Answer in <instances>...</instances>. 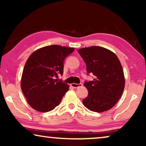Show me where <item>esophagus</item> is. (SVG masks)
I'll return each instance as SVG.
<instances>
[{
    "label": "esophagus",
    "mask_w": 146,
    "mask_h": 146,
    "mask_svg": "<svg viewBox=\"0 0 146 146\" xmlns=\"http://www.w3.org/2000/svg\"><path fill=\"white\" fill-rule=\"evenodd\" d=\"M73 88H78L79 87H81L82 86V84H75V83H73L72 84H71Z\"/></svg>",
    "instance_id": "34e87169"
}]
</instances>
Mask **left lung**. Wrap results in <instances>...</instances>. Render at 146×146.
<instances>
[{
	"label": "left lung",
	"mask_w": 146,
	"mask_h": 146,
	"mask_svg": "<svg viewBox=\"0 0 146 146\" xmlns=\"http://www.w3.org/2000/svg\"><path fill=\"white\" fill-rule=\"evenodd\" d=\"M78 52L86 64L87 72L94 75L92 81L84 84L88 91L82 100L84 106L96 112L109 110L120 98L125 86L119 60L113 52L100 46L83 48Z\"/></svg>",
	"instance_id": "8db88e82"
}]
</instances>
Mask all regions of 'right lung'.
Instances as JSON below:
<instances>
[{
    "mask_svg": "<svg viewBox=\"0 0 146 146\" xmlns=\"http://www.w3.org/2000/svg\"><path fill=\"white\" fill-rule=\"evenodd\" d=\"M74 50V48L46 46L29 57L23 69L21 86L27 102L35 110H52L68 91L69 85L54 77L58 74H63L64 60Z\"/></svg>",
    "mask_w": 146,
    "mask_h": 146,
    "instance_id": "1",
    "label": "right lung"
}]
</instances>
